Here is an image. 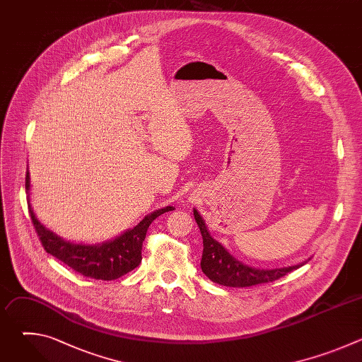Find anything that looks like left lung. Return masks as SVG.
<instances>
[{
	"mask_svg": "<svg viewBox=\"0 0 362 362\" xmlns=\"http://www.w3.org/2000/svg\"><path fill=\"white\" fill-rule=\"evenodd\" d=\"M193 215L203 239V253L200 267L203 274L215 284L233 288H246L259 284L274 282L305 264L303 262L299 265L276 269H259L247 267L243 262H239L235 256H232L216 239L211 236L208 228L204 225V221L202 219L196 209H193Z\"/></svg>",
	"mask_w": 362,
	"mask_h": 362,
	"instance_id": "obj_1",
	"label": "left lung"
}]
</instances>
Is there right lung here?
Returning <instances> with one entry per match:
<instances>
[{
  "label": "right lung",
  "mask_w": 362,
  "mask_h": 362,
  "mask_svg": "<svg viewBox=\"0 0 362 362\" xmlns=\"http://www.w3.org/2000/svg\"><path fill=\"white\" fill-rule=\"evenodd\" d=\"M25 190L27 193L30 190L28 170L25 176ZM173 209V206H166L163 209L144 216V219L139 225H136L133 229L126 230L123 235L115 238L113 240L97 245H83L64 240L63 238L57 236L54 232L48 230L44 225H41L35 218L28 200V212L45 252L56 256L59 261L64 262L76 272L87 278L101 281L117 279L137 268L141 262V246L146 238L147 228L158 216Z\"/></svg>",
  "instance_id": "right-lung-1"
}]
</instances>
